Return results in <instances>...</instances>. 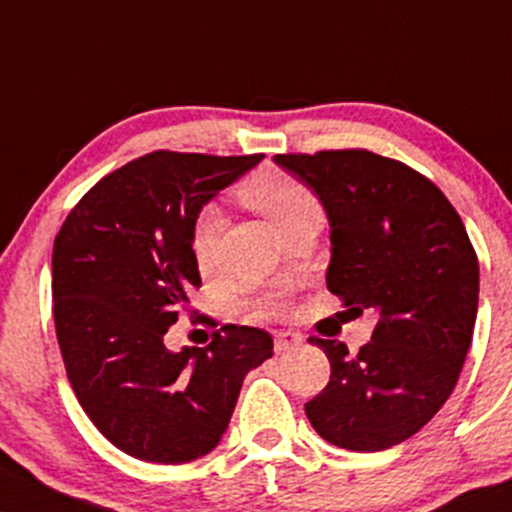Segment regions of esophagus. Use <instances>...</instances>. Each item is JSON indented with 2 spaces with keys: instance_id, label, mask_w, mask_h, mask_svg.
Segmentation results:
<instances>
[{
  "instance_id": "1",
  "label": "esophagus",
  "mask_w": 512,
  "mask_h": 512,
  "mask_svg": "<svg viewBox=\"0 0 512 512\" xmlns=\"http://www.w3.org/2000/svg\"><path fill=\"white\" fill-rule=\"evenodd\" d=\"M303 343H305V336L300 334V331H293V329L276 331V336H274L276 353H286V350H293V348L303 346Z\"/></svg>"
}]
</instances>
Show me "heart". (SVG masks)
<instances>
[{
	"label": "heart",
	"instance_id": "1",
	"mask_svg": "<svg viewBox=\"0 0 512 512\" xmlns=\"http://www.w3.org/2000/svg\"><path fill=\"white\" fill-rule=\"evenodd\" d=\"M238 195L245 205L257 209L262 217L272 221L281 236L303 224L319 221V202L312 195V190L295 181L293 176L269 169V166L255 171L238 188ZM221 231H224V214L217 207L202 209L193 226V236H190L195 264L202 274H214V269H217ZM283 303H286L283 291H267L255 300V305L269 315L281 312Z\"/></svg>",
	"mask_w": 512,
	"mask_h": 512
}]
</instances>
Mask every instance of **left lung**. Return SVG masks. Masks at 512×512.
<instances>
[{"label": "left lung", "mask_w": 512, "mask_h": 512, "mask_svg": "<svg viewBox=\"0 0 512 512\" xmlns=\"http://www.w3.org/2000/svg\"><path fill=\"white\" fill-rule=\"evenodd\" d=\"M322 202L331 260L326 288L377 315L372 341L310 338L331 362L305 403L324 441L357 453L410 439L451 396L472 343L479 262L463 219L429 178L367 150L276 155Z\"/></svg>", "instance_id": "1"}]
</instances>
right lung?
I'll return each instance as SVG.
<instances>
[{"label": "right lung", "mask_w": 512, "mask_h": 512, "mask_svg": "<svg viewBox=\"0 0 512 512\" xmlns=\"http://www.w3.org/2000/svg\"><path fill=\"white\" fill-rule=\"evenodd\" d=\"M262 157L152 152L88 190L54 240L66 377L92 424L133 458L178 465L214 451L243 379L274 355L267 331L236 324L207 348L164 346L202 283L190 248L202 207Z\"/></svg>", "instance_id": "add662e5"}]
</instances>
